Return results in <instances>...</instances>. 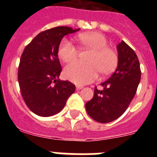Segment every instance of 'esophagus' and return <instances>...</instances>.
<instances>
[{
	"instance_id": "obj_1",
	"label": "esophagus",
	"mask_w": 157,
	"mask_h": 157,
	"mask_svg": "<svg viewBox=\"0 0 157 157\" xmlns=\"http://www.w3.org/2000/svg\"><path fill=\"white\" fill-rule=\"evenodd\" d=\"M82 88L83 86H76V90H80Z\"/></svg>"
}]
</instances>
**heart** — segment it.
Returning <instances> with one entry per match:
<instances>
[{
	"mask_svg": "<svg viewBox=\"0 0 157 157\" xmlns=\"http://www.w3.org/2000/svg\"><path fill=\"white\" fill-rule=\"evenodd\" d=\"M78 40L86 48L92 49L88 57V63L75 61L65 67L64 77L72 82L83 85L92 82L98 78L99 72L111 74L118 65V55L109 48V42L103 34L90 32L78 35ZM59 57L65 63L73 61L78 56V49L68 38H63L58 48Z\"/></svg>",
	"mask_w": 157,
	"mask_h": 157,
	"instance_id": "heart-1",
	"label": "heart"
}]
</instances>
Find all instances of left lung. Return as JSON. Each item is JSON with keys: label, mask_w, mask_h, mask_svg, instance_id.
<instances>
[{"label": "left lung", "mask_w": 157, "mask_h": 157, "mask_svg": "<svg viewBox=\"0 0 157 157\" xmlns=\"http://www.w3.org/2000/svg\"><path fill=\"white\" fill-rule=\"evenodd\" d=\"M118 67L103 87L94 88V98L86 104L88 115L95 121L106 123L116 120L124 113L134 98L141 80L138 58L127 43L117 45Z\"/></svg>", "instance_id": "obj_1"}]
</instances>
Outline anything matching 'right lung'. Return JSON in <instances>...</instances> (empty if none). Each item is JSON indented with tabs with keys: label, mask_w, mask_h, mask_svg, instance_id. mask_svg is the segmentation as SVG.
I'll return each mask as SVG.
<instances>
[{
	"label": "right lung",
	"mask_w": 157,
	"mask_h": 157,
	"mask_svg": "<svg viewBox=\"0 0 157 157\" xmlns=\"http://www.w3.org/2000/svg\"><path fill=\"white\" fill-rule=\"evenodd\" d=\"M56 27L42 31L23 50L18 69L22 97L29 109L43 117L57 114L75 90V86L59 78L62 68L58 48L62 38L78 31Z\"/></svg>",
	"instance_id": "1"
}]
</instances>
